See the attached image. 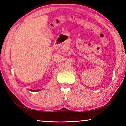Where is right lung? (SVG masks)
<instances>
[{
  "label": "right lung",
  "mask_w": 126,
  "mask_h": 126,
  "mask_svg": "<svg viewBox=\"0 0 126 126\" xmlns=\"http://www.w3.org/2000/svg\"><path fill=\"white\" fill-rule=\"evenodd\" d=\"M31 91H32V90H31ZM36 91V90H35ZM37 91H38V90H37ZM35 91V90H34V91Z\"/></svg>",
  "instance_id": "right-lung-1"
}]
</instances>
